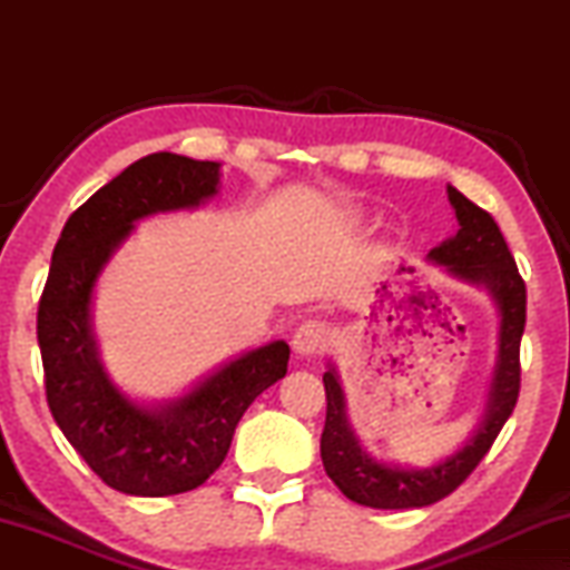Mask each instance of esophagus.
I'll return each mask as SVG.
<instances>
[{"label": "esophagus", "mask_w": 570, "mask_h": 570, "mask_svg": "<svg viewBox=\"0 0 570 570\" xmlns=\"http://www.w3.org/2000/svg\"><path fill=\"white\" fill-rule=\"evenodd\" d=\"M332 330L320 320H306L296 326L294 332V352L302 354V356H312V354H322L330 350L332 344Z\"/></svg>", "instance_id": "34e87169"}]
</instances>
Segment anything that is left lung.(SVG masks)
Listing matches in <instances>:
<instances>
[{
    "label": "left lung",
    "instance_id": "1",
    "mask_svg": "<svg viewBox=\"0 0 570 570\" xmlns=\"http://www.w3.org/2000/svg\"><path fill=\"white\" fill-rule=\"evenodd\" d=\"M448 198L458 216V234L442 240L428 254L430 262L445 266L462 282L485 286L500 306V352L488 410L480 428L465 448L424 470H407L387 462H377L362 450L360 440L346 422L344 394L336 372H324L326 422L322 432V462L334 485L354 503L382 510L424 508L448 498L468 480L480 460L493 448L515 410L520 392V340L525 330V282L518 274L515 258L510 254L495 218L472 204L458 188L448 186ZM412 304L424 306L422 296H412Z\"/></svg>",
    "mask_w": 570,
    "mask_h": 570
}]
</instances>
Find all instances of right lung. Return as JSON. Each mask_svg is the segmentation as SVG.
Returning <instances> with one entry per match:
<instances>
[{"label":"right lung","mask_w":570,"mask_h":570,"mask_svg":"<svg viewBox=\"0 0 570 570\" xmlns=\"http://www.w3.org/2000/svg\"><path fill=\"white\" fill-rule=\"evenodd\" d=\"M218 163L153 153L67 218L37 308L47 404L82 460L125 495L166 498L220 468L238 420L286 374L288 344L272 342L220 366L183 397L142 407L108 380L90 330L92 288L132 224L216 196Z\"/></svg>","instance_id":"1"}]
</instances>
